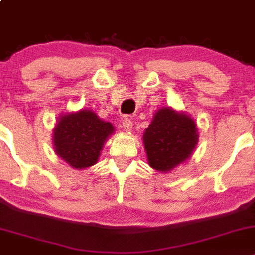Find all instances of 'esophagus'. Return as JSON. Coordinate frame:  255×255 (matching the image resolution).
I'll use <instances>...</instances> for the list:
<instances>
[{
	"mask_svg": "<svg viewBox=\"0 0 255 255\" xmlns=\"http://www.w3.org/2000/svg\"><path fill=\"white\" fill-rule=\"evenodd\" d=\"M122 126H123V128L127 130V132H129V130L132 129V126H133L132 120H130L129 117H125L122 120Z\"/></svg>",
	"mask_w": 255,
	"mask_h": 255,
	"instance_id": "obj_1",
	"label": "esophagus"
}]
</instances>
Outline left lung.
<instances>
[{
  "label": "left lung",
  "instance_id": "obj_1",
  "mask_svg": "<svg viewBox=\"0 0 255 255\" xmlns=\"http://www.w3.org/2000/svg\"><path fill=\"white\" fill-rule=\"evenodd\" d=\"M196 143L194 120L171 109L159 110L144 134L149 165L164 173L186 160Z\"/></svg>",
  "mask_w": 255,
  "mask_h": 255
}]
</instances>
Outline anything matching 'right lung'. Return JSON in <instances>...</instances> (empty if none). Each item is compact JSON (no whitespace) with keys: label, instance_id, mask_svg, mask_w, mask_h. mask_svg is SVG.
Returning a JSON list of instances; mask_svg holds the SVG:
<instances>
[{"label":"right lung","instance_id":"1","mask_svg":"<svg viewBox=\"0 0 255 255\" xmlns=\"http://www.w3.org/2000/svg\"><path fill=\"white\" fill-rule=\"evenodd\" d=\"M112 132L111 123L100 120L89 110L61 116L54 130L56 154L73 168H89L97 161L105 140Z\"/></svg>","mask_w":255,"mask_h":255}]
</instances>
